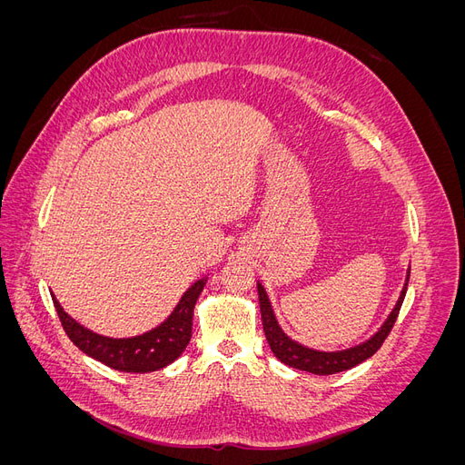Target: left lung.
<instances>
[{"label":"left lung","instance_id":"1","mask_svg":"<svg viewBox=\"0 0 465 465\" xmlns=\"http://www.w3.org/2000/svg\"><path fill=\"white\" fill-rule=\"evenodd\" d=\"M407 281H410V270H407L405 275V283L403 289L400 292V299L396 302V306L391 308V312L388 314V318L384 320L382 326L378 328V331L374 335H371L367 341H362L355 347H347L341 351H318V349H311L299 341L291 340V337L283 331V328L279 326V322L275 318L273 306L270 302V297L263 289V285L258 281V297H260V312H262V322H263V331H265V340L270 343L273 355L285 362L287 367L299 369V371H306L312 374H335V372H343L357 367L362 361H367L369 357H372L376 351L382 347L384 340L388 337V333L391 331L393 323L398 320L401 302L405 299V291H407Z\"/></svg>","mask_w":465,"mask_h":465}]
</instances>
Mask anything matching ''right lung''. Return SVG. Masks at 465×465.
Listing matches in <instances>:
<instances>
[{
    "label": "right lung",
    "instance_id": "1",
    "mask_svg": "<svg viewBox=\"0 0 465 465\" xmlns=\"http://www.w3.org/2000/svg\"><path fill=\"white\" fill-rule=\"evenodd\" d=\"M207 283V275L192 283L182 294L174 311L157 328L134 337H106L96 333L69 316L52 294L62 326L83 353L122 372H153L174 362L192 337V318L195 301Z\"/></svg>",
    "mask_w": 465,
    "mask_h": 465
}]
</instances>
